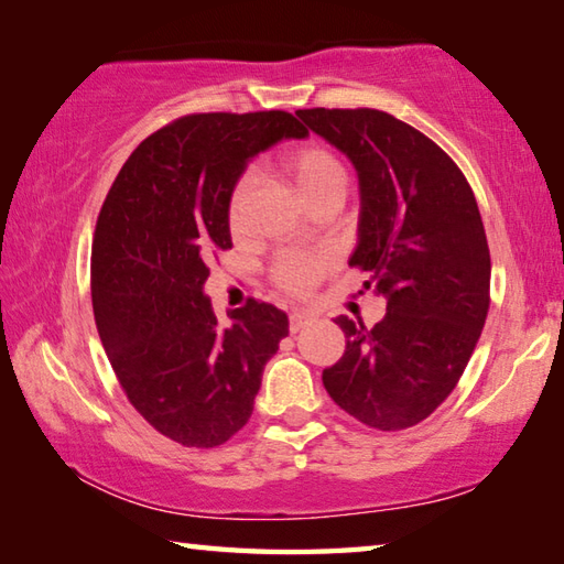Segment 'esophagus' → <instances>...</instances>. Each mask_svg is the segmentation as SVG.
Listing matches in <instances>:
<instances>
[{
    "label": "esophagus",
    "instance_id": "34e87169",
    "mask_svg": "<svg viewBox=\"0 0 564 564\" xmlns=\"http://www.w3.org/2000/svg\"><path fill=\"white\" fill-rule=\"evenodd\" d=\"M313 318V313H305V311H295V313H291V333H299L305 323H308Z\"/></svg>",
    "mask_w": 564,
    "mask_h": 564
}]
</instances>
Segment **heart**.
<instances>
[{
	"label": "heart",
	"mask_w": 564,
	"mask_h": 564,
	"mask_svg": "<svg viewBox=\"0 0 564 564\" xmlns=\"http://www.w3.org/2000/svg\"><path fill=\"white\" fill-rule=\"evenodd\" d=\"M285 174L299 188L303 202H311L328 191H343L346 194V169L340 161L330 154V151L321 147H301L293 149L291 154L283 159ZM256 186L253 174H243L231 194V204H228V224H231L234 234L243 231L246 224V204L251 198V191ZM330 269V259L321 253H285L273 265V281L281 285L283 291L291 293H308L323 275Z\"/></svg>",
	"instance_id": "b5f03b06"
}]
</instances>
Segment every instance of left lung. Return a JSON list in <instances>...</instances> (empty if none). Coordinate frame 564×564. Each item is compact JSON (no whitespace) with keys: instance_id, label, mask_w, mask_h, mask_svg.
Here are the masks:
<instances>
[{"instance_id":"8db88e82","label":"left lung","mask_w":564,"mask_h":564,"mask_svg":"<svg viewBox=\"0 0 564 564\" xmlns=\"http://www.w3.org/2000/svg\"><path fill=\"white\" fill-rule=\"evenodd\" d=\"M358 176L348 263L386 299L373 328L338 316L343 358L323 370L336 403L378 431L425 420L453 393L490 308V251L460 169L425 133L378 109H301Z\"/></svg>"}]
</instances>
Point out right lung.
<instances>
[{
  "label": "right lung",
  "instance_id": "right-lung-1",
  "mask_svg": "<svg viewBox=\"0 0 564 564\" xmlns=\"http://www.w3.org/2000/svg\"><path fill=\"white\" fill-rule=\"evenodd\" d=\"M285 111L191 113L133 149L101 206L91 248L94 321L123 393L149 425L214 447L253 413L289 316L251 301L218 326L208 256L231 248L228 204L248 161L305 139Z\"/></svg>",
  "mask_w": 564,
  "mask_h": 564
}]
</instances>
